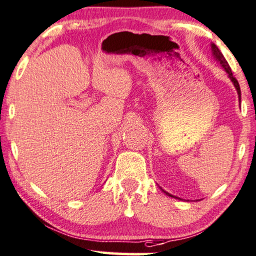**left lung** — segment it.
<instances>
[{
	"label": "left lung",
	"instance_id": "1",
	"mask_svg": "<svg viewBox=\"0 0 256 256\" xmlns=\"http://www.w3.org/2000/svg\"><path fill=\"white\" fill-rule=\"evenodd\" d=\"M210 48H212V54H213V56H214V58H215V61H218V63H220V66L222 68L224 69V72H227L228 74V78H230V81L233 82V84H234V87H235V89H236V92H238V101L241 102V90H240V86H238V80L234 78L233 76V72H232V69H230V64H228V62L226 61V58H224V55H222V52H220V49H218L216 46L214 44V43H210ZM160 189L162 192H164V193H166V195H168V196H170V198H176V196H174V195H172V194H169L168 192H166V190H164V189H162L161 187H160Z\"/></svg>",
	"mask_w": 256,
	"mask_h": 256
}]
</instances>
